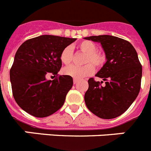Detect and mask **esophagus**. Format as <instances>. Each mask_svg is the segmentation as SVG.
Masks as SVG:
<instances>
[{
	"label": "esophagus",
	"mask_w": 151,
	"mask_h": 151,
	"mask_svg": "<svg viewBox=\"0 0 151 151\" xmlns=\"http://www.w3.org/2000/svg\"><path fill=\"white\" fill-rule=\"evenodd\" d=\"M77 82H78V80H76V79H73V83L75 84V85H76V84H77Z\"/></svg>",
	"instance_id": "esophagus-1"
}]
</instances>
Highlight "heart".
I'll return each instance as SVG.
<instances>
[{
	"mask_svg": "<svg viewBox=\"0 0 151 151\" xmlns=\"http://www.w3.org/2000/svg\"><path fill=\"white\" fill-rule=\"evenodd\" d=\"M78 48L84 54H86L84 63H86L82 66L71 65L64 68L63 73L68 76L73 77L75 79H82L92 75L94 72V66L100 68L104 66L106 62V57L104 54L97 51V47L91 41H82L78 45ZM73 50L71 46L66 47L60 54V60L65 65H68L73 60ZM92 63L93 64H91Z\"/></svg>",
	"mask_w": 151,
	"mask_h": 151,
	"instance_id": "1",
	"label": "heart"
}]
</instances>
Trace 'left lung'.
Instances as JSON below:
<instances>
[{
	"instance_id": "left-lung-1",
	"label": "left lung",
	"mask_w": 151,
	"mask_h": 151,
	"mask_svg": "<svg viewBox=\"0 0 151 151\" xmlns=\"http://www.w3.org/2000/svg\"><path fill=\"white\" fill-rule=\"evenodd\" d=\"M84 38L101 43L106 60L95 75L105 81V85H101L103 82L89 78L85 104L101 119L119 116L134 102L141 88L142 66L138 54L129 41L115 36L104 35Z\"/></svg>"
}]
</instances>
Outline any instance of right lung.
I'll return each mask as SVG.
<instances>
[{"label":"right lung","instance_id":"right-lung-1","mask_svg":"<svg viewBox=\"0 0 151 151\" xmlns=\"http://www.w3.org/2000/svg\"><path fill=\"white\" fill-rule=\"evenodd\" d=\"M76 40L45 35L27 40L19 47L10 78L13 97L24 111L42 118L62 107L73 87V78L65 75L51 81L46 76L57 75L62 66L61 52Z\"/></svg>","mask_w":151,"mask_h":151}]
</instances>
